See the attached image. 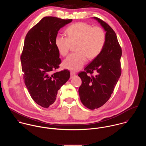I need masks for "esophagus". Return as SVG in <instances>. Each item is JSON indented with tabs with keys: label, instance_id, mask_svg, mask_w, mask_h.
<instances>
[{
	"label": "esophagus",
	"instance_id": "1",
	"mask_svg": "<svg viewBox=\"0 0 146 146\" xmlns=\"http://www.w3.org/2000/svg\"><path fill=\"white\" fill-rule=\"evenodd\" d=\"M70 79H72V78H73L75 76V74L74 73V72H71V73H70Z\"/></svg>",
	"mask_w": 146,
	"mask_h": 146
}]
</instances>
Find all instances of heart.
<instances>
[{"mask_svg":"<svg viewBox=\"0 0 146 146\" xmlns=\"http://www.w3.org/2000/svg\"><path fill=\"white\" fill-rule=\"evenodd\" d=\"M67 37L56 36L54 43L59 52L67 56L72 45H76L77 53L70 54L63 63V67L72 71L80 70L88 60L96 58L102 52L106 42L104 30L100 27H92L89 24L79 22L66 29Z\"/></svg>","mask_w":146,"mask_h":146,"instance_id":"b5f03b06","label":"heart"}]
</instances>
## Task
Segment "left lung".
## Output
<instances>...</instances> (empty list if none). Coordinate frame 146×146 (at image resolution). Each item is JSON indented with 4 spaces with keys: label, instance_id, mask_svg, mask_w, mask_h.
I'll return each mask as SVG.
<instances>
[{
    "label": "left lung",
    "instance_id": "left-lung-1",
    "mask_svg": "<svg viewBox=\"0 0 146 146\" xmlns=\"http://www.w3.org/2000/svg\"><path fill=\"white\" fill-rule=\"evenodd\" d=\"M106 31V42L101 53L88 64L78 76L82 83L79 87L80 100L90 110L98 108L110 99L121 72L120 58L121 48L113 30L105 22L94 17ZM96 73L89 77L88 73Z\"/></svg>",
    "mask_w": 146,
    "mask_h": 146
}]
</instances>
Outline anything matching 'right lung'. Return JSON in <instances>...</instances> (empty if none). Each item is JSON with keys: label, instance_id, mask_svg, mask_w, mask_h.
I'll return each instance as SVG.
<instances>
[{"label": "right lung", "instance_id": "1", "mask_svg": "<svg viewBox=\"0 0 146 146\" xmlns=\"http://www.w3.org/2000/svg\"><path fill=\"white\" fill-rule=\"evenodd\" d=\"M72 21L45 17L25 37L21 56L24 82L33 100L44 108L55 102L58 90L70 76L67 70L52 71L61 62L55 38L60 29Z\"/></svg>", "mask_w": 146, "mask_h": 146}]
</instances>
